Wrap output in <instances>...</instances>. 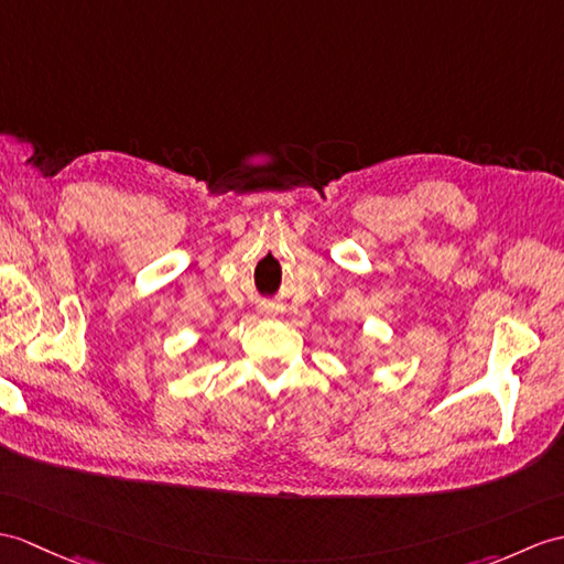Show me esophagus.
I'll return each instance as SVG.
<instances>
[{
  "mask_svg": "<svg viewBox=\"0 0 564 564\" xmlns=\"http://www.w3.org/2000/svg\"><path fill=\"white\" fill-rule=\"evenodd\" d=\"M269 312H271V310H269Z\"/></svg>",
  "mask_w": 564,
  "mask_h": 564,
  "instance_id": "esophagus-1",
  "label": "esophagus"
}]
</instances>
